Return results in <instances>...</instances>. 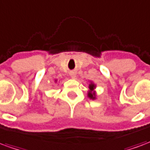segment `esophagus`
<instances>
[{"mask_svg": "<svg viewBox=\"0 0 150 150\" xmlns=\"http://www.w3.org/2000/svg\"><path fill=\"white\" fill-rule=\"evenodd\" d=\"M70 75H71V79H75L77 77V74H76V72L75 71H71L70 73Z\"/></svg>", "mask_w": 150, "mask_h": 150, "instance_id": "1", "label": "esophagus"}]
</instances>
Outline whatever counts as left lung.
<instances>
[{
    "instance_id": "left-lung-1",
    "label": "left lung",
    "mask_w": 150,
    "mask_h": 150,
    "mask_svg": "<svg viewBox=\"0 0 150 150\" xmlns=\"http://www.w3.org/2000/svg\"><path fill=\"white\" fill-rule=\"evenodd\" d=\"M88 88H89V90L88 91V97L92 100H96L97 95H96V91H95L96 88V84H95L92 81H90V83L88 85Z\"/></svg>"
}]
</instances>
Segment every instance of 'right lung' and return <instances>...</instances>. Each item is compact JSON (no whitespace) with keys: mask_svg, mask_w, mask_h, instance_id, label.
Instances as JSON below:
<instances>
[{"mask_svg":"<svg viewBox=\"0 0 150 150\" xmlns=\"http://www.w3.org/2000/svg\"><path fill=\"white\" fill-rule=\"evenodd\" d=\"M57 81H58V79H55V80H54V83H57Z\"/></svg>","mask_w":150,"mask_h":150,"instance_id":"add662e5","label":"right lung"}]
</instances>
